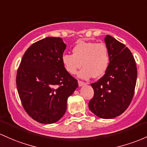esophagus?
<instances>
[{"mask_svg": "<svg viewBox=\"0 0 147 147\" xmlns=\"http://www.w3.org/2000/svg\"><path fill=\"white\" fill-rule=\"evenodd\" d=\"M78 84H79V86H84V85L86 84H85L84 82L80 81V80H79V81H78Z\"/></svg>", "mask_w": 147, "mask_h": 147, "instance_id": "obj_1", "label": "esophagus"}]
</instances>
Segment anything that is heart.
Returning a JSON list of instances; mask_svg holds the SVG:
<instances>
[{"instance_id": "heart-1", "label": "heart", "mask_w": 147, "mask_h": 147, "mask_svg": "<svg viewBox=\"0 0 147 147\" xmlns=\"http://www.w3.org/2000/svg\"><path fill=\"white\" fill-rule=\"evenodd\" d=\"M72 54H64L62 63L68 73L75 75L82 65L84 68L78 73L82 79L102 77L107 71L109 63L107 47L103 43L80 40L72 48Z\"/></svg>"}]
</instances>
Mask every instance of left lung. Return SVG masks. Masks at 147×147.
<instances>
[{"mask_svg":"<svg viewBox=\"0 0 147 147\" xmlns=\"http://www.w3.org/2000/svg\"><path fill=\"white\" fill-rule=\"evenodd\" d=\"M109 54L105 74L91 84L94 96L88 103L90 110L102 119L121 115L133 99L137 82V66L131 51L111 35L105 38Z\"/></svg>","mask_w":147,"mask_h":147,"instance_id":"8db88e82","label":"left lung"}]
</instances>
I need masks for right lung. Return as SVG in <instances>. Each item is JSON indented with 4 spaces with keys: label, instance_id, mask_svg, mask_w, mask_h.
<instances>
[{
    "label": "right lung",
    "instance_id": "right-lung-1",
    "mask_svg": "<svg viewBox=\"0 0 147 147\" xmlns=\"http://www.w3.org/2000/svg\"><path fill=\"white\" fill-rule=\"evenodd\" d=\"M62 38L47 37L33 43L24 53L17 70V88L22 105L36 121L50 124L65 113L67 100L78 87L66 71Z\"/></svg>",
    "mask_w": 147,
    "mask_h": 147
}]
</instances>
